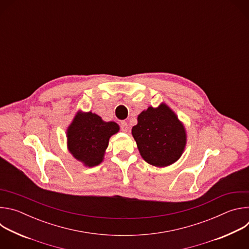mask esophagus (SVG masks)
Returning <instances> with one entry per match:
<instances>
[{
	"mask_svg": "<svg viewBox=\"0 0 249 249\" xmlns=\"http://www.w3.org/2000/svg\"><path fill=\"white\" fill-rule=\"evenodd\" d=\"M120 128L123 132H127L128 129H129V126H128V123L126 121H121L120 122Z\"/></svg>",
	"mask_w": 249,
	"mask_h": 249,
	"instance_id": "34e87169",
	"label": "esophagus"
}]
</instances>
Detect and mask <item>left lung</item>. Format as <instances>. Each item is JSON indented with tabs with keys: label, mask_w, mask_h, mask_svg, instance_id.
Wrapping results in <instances>:
<instances>
[{
	"label": "left lung",
	"mask_w": 249,
	"mask_h": 249,
	"mask_svg": "<svg viewBox=\"0 0 249 249\" xmlns=\"http://www.w3.org/2000/svg\"><path fill=\"white\" fill-rule=\"evenodd\" d=\"M132 135L142 158L158 167L175 162L186 146L185 128L165 103L142 111Z\"/></svg>",
	"instance_id": "left-lung-1"
}]
</instances>
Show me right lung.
Masks as SVG:
<instances>
[{"mask_svg":"<svg viewBox=\"0 0 249 249\" xmlns=\"http://www.w3.org/2000/svg\"><path fill=\"white\" fill-rule=\"evenodd\" d=\"M119 131L115 122H105L92 112H78L67 129L68 149L86 166L98 165L108 147L109 138Z\"/></svg>","mask_w":249,"mask_h":249,"instance_id":"right-lung-1","label":"right lung"}]
</instances>
